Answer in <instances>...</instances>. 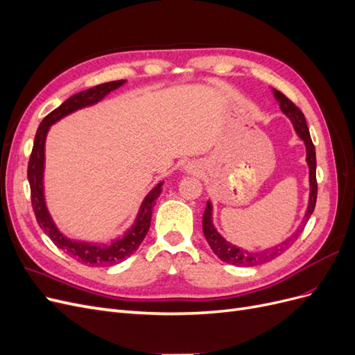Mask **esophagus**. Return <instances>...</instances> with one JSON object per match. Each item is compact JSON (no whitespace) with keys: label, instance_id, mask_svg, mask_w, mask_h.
Returning <instances> with one entry per match:
<instances>
[{"label":"esophagus","instance_id":"1","mask_svg":"<svg viewBox=\"0 0 355 355\" xmlns=\"http://www.w3.org/2000/svg\"><path fill=\"white\" fill-rule=\"evenodd\" d=\"M185 170L188 171V173H197V171H198V167H197L196 164H188V166L185 167Z\"/></svg>","mask_w":355,"mask_h":355}]
</instances>
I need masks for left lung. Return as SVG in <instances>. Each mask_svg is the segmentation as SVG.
Instances as JSON below:
<instances>
[{
    "mask_svg": "<svg viewBox=\"0 0 355 355\" xmlns=\"http://www.w3.org/2000/svg\"><path fill=\"white\" fill-rule=\"evenodd\" d=\"M272 93H274V98L277 99V102L280 103V110L283 111L284 115L288 116V120L292 121L295 130H296V135L300 139H302L304 144H305V148H306V163H308V168H309L308 207H306L305 218H304L302 223L299 225V228L296 230V232L292 235V237L287 239L282 244L271 247V249H265V250H261V252H249V250L240 249V247L234 245L230 241L225 240L222 235L218 232V230L214 228V225H213V207H211V202L207 201L206 210H204V214H202L204 237H206L209 245L211 247L213 253L216 254L220 261L231 263V265L254 266V265H261V263H265V262H270V261L275 259L277 256H280L283 252H286L288 247L297 240L300 232L304 231L309 216L313 214V211L315 209V201H317V178H315L317 159H315V148H314L313 141H311L305 115L292 101L287 99L282 92L272 89Z\"/></svg>",
    "mask_w": 355,
    "mask_h": 355,
    "instance_id": "8db88e82",
    "label": "left lung"
}]
</instances>
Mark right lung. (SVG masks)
Listing matches in <instances>:
<instances>
[{"label": "right lung", "mask_w": 355, "mask_h": 355, "mask_svg": "<svg viewBox=\"0 0 355 355\" xmlns=\"http://www.w3.org/2000/svg\"><path fill=\"white\" fill-rule=\"evenodd\" d=\"M124 83L125 80H118V81H110V83L94 85V87L89 90H84L71 96V98L63 102L59 108L51 111L44 120L41 121L38 127L35 139H34V148H32L29 163H28L31 201H32V209H34L40 228L49 235L50 240L55 243L59 249L69 253L73 259H77L78 262L84 265H90V266H111L115 263H120L125 259V257L132 256L137 250V247L141 245L149 230V225H151L155 200L159 197L161 187H163L164 182H158V184L148 192V196L142 201L141 207H139V213L133 225L124 232V235H121V237L112 240V243L110 244L71 240L58 230L56 223L53 222L46 206V198H44L46 137L50 127L55 123H58L59 120H62L63 116H67L78 110H83L85 106H92L94 103L101 102L106 94H110L118 87H121Z\"/></svg>", "instance_id": "obj_1"}]
</instances>
